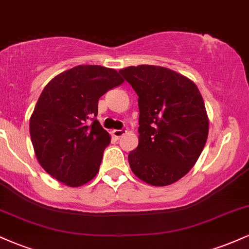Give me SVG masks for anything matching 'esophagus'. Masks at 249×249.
Returning a JSON list of instances; mask_svg holds the SVG:
<instances>
[{
	"label": "esophagus",
	"mask_w": 249,
	"mask_h": 249,
	"mask_svg": "<svg viewBox=\"0 0 249 249\" xmlns=\"http://www.w3.org/2000/svg\"><path fill=\"white\" fill-rule=\"evenodd\" d=\"M126 133V130H113L112 131V134H113V137H115V138H121L122 136H124V134Z\"/></svg>",
	"instance_id": "34e87169"
}]
</instances>
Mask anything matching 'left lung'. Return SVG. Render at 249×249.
<instances>
[{
  "instance_id": "8db88e82",
  "label": "left lung",
  "mask_w": 249,
  "mask_h": 249,
  "mask_svg": "<svg viewBox=\"0 0 249 249\" xmlns=\"http://www.w3.org/2000/svg\"><path fill=\"white\" fill-rule=\"evenodd\" d=\"M119 73L138 96L139 144L128 154L131 170L153 186L178 181L207 141L208 118L198 88L162 67H128Z\"/></svg>"
}]
</instances>
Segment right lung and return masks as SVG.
I'll return each mask as SVG.
<instances>
[{"mask_svg": "<svg viewBox=\"0 0 249 249\" xmlns=\"http://www.w3.org/2000/svg\"><path fill=\"white\" fill-rule=\"evenodd\" d=\"M123 82L113 69L78 65L48 83L29 127L37 160L51 177L77 187L98 173L111 142L96 118L98 99Z\"/></svg>", "mask_w": 249, "mask_h": 249, "instance_id": "obj_1", "label": "right lung"}]
</instances>
